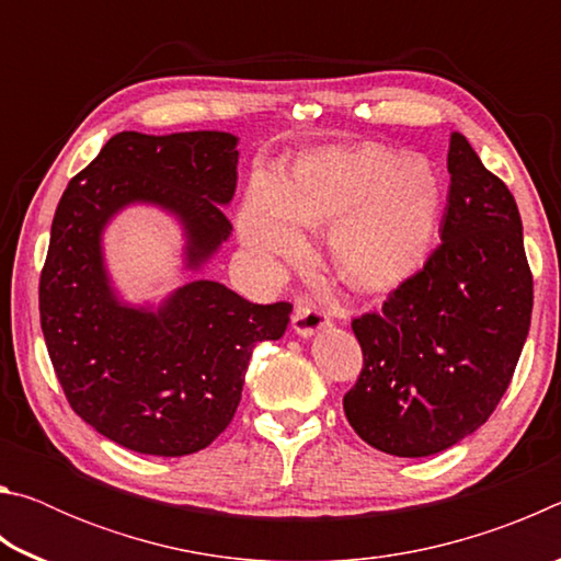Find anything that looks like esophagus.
Listing matches in <instances>:
<instances>
[{
	"mask_svg": "<svg viewBox=\"0 0 561 561\" xmlns=\"http://www.w3.org/2000/svg\"><path fill=\"white\" fill-rule=\"evenodd\" d=\"M329 324H331V314L327 309H321L317 304L304 301V299L297 301V307H294V317H291V327L297 334L311 336L314 331L324 329Z\"/></svg>",
	"mask_w": 561,
	"mask_h": 561,
	"instance_id": "34e87169",
	"label": "esophagus"
}]
</instances>
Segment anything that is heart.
<instances>
[{"instance_id": "obj_1", "label": "heart", "mask_w": 561, "mask_h": 561, "mask_svg": "<svg viewBox=\"0 0 561 561\" xmlns=\"http://www.w3.org/2000/svg\"><path fill=\"white\" fill-rule=\"evenodd\" d=\"M440 217V183L421 158L381 146L319 150L294 175L254 178L240 215L244 244L264 260L291 257L299 225H331L329 252L354 289H391L421 270Z\"/></svg>"}]
</instances>
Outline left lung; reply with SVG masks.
<instances>
[{
  "instance_id": "1",
  "label": "left lung",
  "mask_w": 561,
  "mask_h": 561,
  "mask_svg": "<svg viewBox=\"0 0 561 561\" xmlns=\"http://www.w3.org/2000/svg\"><path fill=\"white\" fill-rule=\"evenodd\" d=\"M440 244L351 321L364 366L344 396L360 440L398 458L460 443L495 411L531 319V270L517 203L453 133Z\"/></svg>"
}]
</instances>
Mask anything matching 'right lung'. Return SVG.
Segmentation results:
<instances>
[{
	"instance_id": "add662e5",
	"label": "right lung",
	"mask_w": 561,
	"mask_h": 561,
	"mask_svg": "<svg viewBox=\"0 0 561 561\" xmlns=\"http://www.w3.org/2000/svg\"><path fill=\"white\" fill-rule=\"evenodd\" d=\"M237 138L220 130H123L71 178L39 279L42 331L73 413L123 448L178 458L210 445L240 405L252 351L289 324L291 304H252L217 282L178 289L156 314L113 297L101 230L128 203L173 210L201 267L232 225Z\"/></svg>"
}]
</instances>
